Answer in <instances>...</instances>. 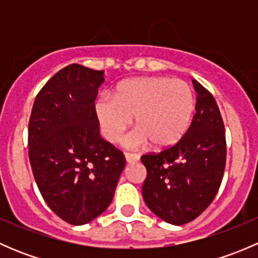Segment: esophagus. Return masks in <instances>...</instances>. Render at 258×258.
Masks as SVG:
<instances>
[{"mask_svg":"<svg viewBox=\"0 0 258 258\" xmlns=\"http://www.w3.org/2000/svg\"><path fill=\"white\" fill-rule=\"evenodd\" d=\"M124 158H126V162L127 163H135L140 160V157L135 153H124Z\"/></svg>","mask_w":258,"mask_h":258,"instance_id":"34e87169","label":"esophagus"}]
</instances>
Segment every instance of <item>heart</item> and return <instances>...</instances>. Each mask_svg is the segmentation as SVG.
<instances>
[{
	"mask_svg": "<svg viewBox=\"0 0 258 258\" xmlns=\"http://www.w3.org/2000/svg\"><path fill=\"white\" fill-rule=\"evenodd\" d=\"M194 111L191 86L165 76L127 80L117 86L114 97L102 95L95 103L101 132L113 144L122 139L135 117L137 128L124 140L130 148L150 142L157 150L172 147L188 131Z\"/></svg>",
	"mask_w": 258,
	"mask_h": 258,
	"instance_id": "1",
	"label": "heart"
}]
</instances>
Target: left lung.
<instances>
[{
    "instance_id": "1",
    "label": "left lung",
    "mask_w": 258,
    "mask_h": 258,
    "mask_svg": "<svg viewBox=\"0 0 258 258\" xmlns=\"http://www.w3.org/2000/svg\"><path fill=\"white\" fill-rule=\"evenodd\" d=\"M196 113L183 139L141 157L147 170L142 196L147 207L172 225L199 217L217 195L226 165V136L215 98L196 80Z\"/></svg>"
}]
</instances>
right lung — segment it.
<instances>
[{"label":"right lung","instance_id":"right-lung-1","mask_svg":"<svg viewBox=\"0 0 258 258\" xmlns=\"http://www.w3.org/2000/svg\"><path fill=\"white\" fill-rule=\"evenodd\" d=\"M105 72L72 63L41 88L28 122V156L48 207L75 226L105 212L126 166L95 112Z\"/></svg>","mask_w":258,"mask_h":258}]
</instances>
